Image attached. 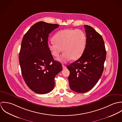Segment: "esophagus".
Wrapping results in <instances>:
<instances>
[{"label":"esophagus","mask_w":122,"mask_h":122,"mask_svg":"<svg viewBox=\"0 0 122 122\" xmlns=\"http://www.w3.org/2000/svg\"><path fill=\"white\" fill-rule=\"evenodd\" d=\"M62 68H63V70H65V69H66L67 68L66 66H65L64 65H62Z\"/></svg>","instance_id":"1"}]
</instances>
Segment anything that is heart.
<instances>
[{"instance_id":"1","label":"heart","mask_w":122,"mask_h":122,"mask_svg":"<svg viewBox=\"0 0 122 122\" xmlns=\"http://www.w3.org/2000/svg\"><path fill=\"white\" fill-rule=\"evenodd\" d=\"M54 42L48 44V48L53 56L59 57L61 53L64 52L59 60L66 62L71 59H79L85 51L86 44V36L80 30L66 29L56 33L53 37Z\"/></svg>"}]
</instances>
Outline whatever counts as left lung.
<instances>
[{
	"instance_id": "8db88e82",
	"label": "left lung",
	"mask_w": 122,
	"mask_h": 122,
	"mask_svg": "<svg viewBox=\"0 0 122 122\" xmlns=\"http://www.w3.org/2000/svg\"><path fill=\"white\" fill-rule=\"evenodd\" d=\"M86 44L85 51L77 61L67 66L70 70V89L77 92H86L94 87L104 69L106 51L102 36L92 27L85 25Z\"/></svg>"
}]
</instances>
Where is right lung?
Wrapping results in <instances>:
<instances>
[{"mask_svg": "<svg viewBox=\"0 0 122 122\" xmlns=\"http://www.w3.org/2000/svg\"><path fill=\"white\" fill-rule=\"evenodd\" d=\"M57 24L39 21L24 35L19 59L21 74L28 86L35 93L43 94L54 86V78L62 70L54 61L48 48L49 34L59 27Z\"/></svg>", "mask_w": 122, "mask_h": 122, "instance_id": "obj_1", "label": "right lung"}]
</instances>
